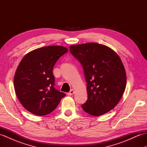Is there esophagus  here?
Instances as JSON below:
<instances>
[{
  "instance_id": "esophagus-1",
  "label": "esophagus",
  "mask_w": 147,
  "mask_h": 147,
  "mask_svg": "<svg viewBox=\"0 0 147 147\" xmlns=\"http://www.w3.org/2000/svg\"><path fill=\"white\" fill-rule=\"evenodd\" d=\"M74 93V91L73 90H71V91L69 92H68L67 94V95H69V96H71V95H73V94Z\"/></svg>"
}]
</instances>
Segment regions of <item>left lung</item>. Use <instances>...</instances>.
Returning a JSON list of instances; mask_svg holds the SVG:
<instances>
[{"label": "left lung", "instance_id": "left-lung-1", "mask_svg": "<svg viewBox=\"0 0 147 147\" xmlns=\"http://www.w3.org/2000/svg\"><path fill=\"white\" fill-rule=\"evenodd\" d=\"M69 49L82 64L87 82L88 99L83 109L94 116L107 113L120 101L126 86L125 68L119 56L97 43L73 45Z\"/></svg>", "mask_w": 147, "mask_h": 147}]
</instances>
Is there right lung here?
<instances>
[{"label":"right lung","instance_id":"add662e5","mask_svg":"<svg viewBox=\"0 0 147 147\" xmlns=\"http://www.w3.org/2000/svg\"><path fill=\"white\" fill-rule=\"evenodd\" d=\"M67 52L62 46L43 47L22 59L14 74V90L22 105L31 113L47 115L65 96L54 88L52 70L58 59Z\"/></svg>","mask_w":147,"mask_h":147}]
</instances>
